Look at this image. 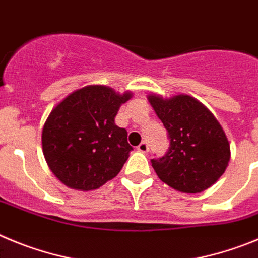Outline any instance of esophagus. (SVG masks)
I'll use <instances>...</instances> for the list:
<instances>
[{"mask_svg":"<svg viewBox=\"0 0 258 258\" xmlns=\"http://www.w3.org/2000/svg\"><path fill=\"white\" fill-rule=\"evenodd\" d=\"M138 150L140 153H148V152H149V144L146 143V141H143L141 144H139Z\"/></svg>","mask_w":258,"mask_h":258,"instance_id":"esophagus-1","label":"esophagus"}]
</instances>
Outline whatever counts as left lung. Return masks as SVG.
Masks as SVG:
<instances>
[{
  "label": "left lung",
  "mask_w": 258,
  "mask_h": 258,
  "mask_svg": "<svg viewBox=\"0 0 258 258\" xmlns=\"http://www.w3.org/2000/svg\"><path fill=\"white\" fill-rule=\"evenodd\" d=\"M155 114L168 132V152L152 159L158 177L187 194L212 186L230 161V145L219 120L189 95L163 99L148 96Z\"/></svg>",
  "instance_id": "8db88e82"
}]
</instances>
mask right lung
Instances as JSON below:
<instances>
[{
	"instance_id": "right-lung-1",
	"label": "right lung",
	"mask_w": 258,
	"mask_h": 258,
	"mask_svg": "<svg viewBox=\"0 0 258 258\" xmlns=\"http://www.w3.org/2000/svg\"><path fill=\"white\" fill-rule=\"evenodd\" d=\"M131 96L91 85L72 92L51 110L42 130V150L62 184L89 191L119 173L132 146L114 118Z\"/></svg>"
}]
</instances>
